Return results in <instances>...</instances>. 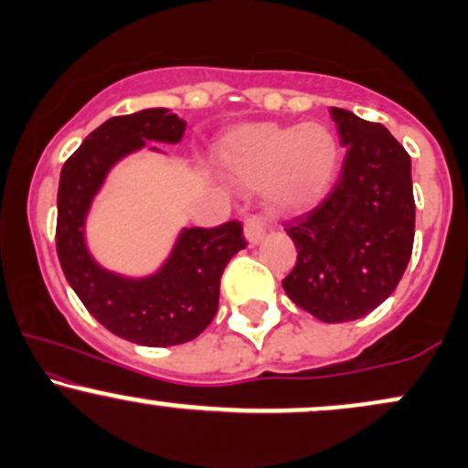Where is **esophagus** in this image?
<instances>
[{
    "instance_id": "34e87169",
    "label": "esophagus",
    "mask_w": 468,
    "mask_h": 468,
    "mask_svg": "<svg viewBox=\"0 0 468 468\" xmlns=\"http://www.w3.org/2000/svg\"><path fill=\"white\" fill-rule=\"evenodd\" d=\"M264 233H266V222H264V219H261L260 216L246 218L244 235H246V239L250 241V244H257V241L264 238Z\"/></svg>"
}]
</instances>
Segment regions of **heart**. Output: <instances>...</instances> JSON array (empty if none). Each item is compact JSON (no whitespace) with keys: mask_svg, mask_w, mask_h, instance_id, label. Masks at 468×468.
I'll return each instance as SVG.
<instances>
[{"mask_svg":"<svg viewBox=\"0 0 468 468\" xmlns=\"http://www.w3.org/2000/svg\"><path fill=\"white\" fill-rule=\"evenodd\" d=\"M336 133L321 122L241 127L219 147V160L239 180L268 182V196L282 208H305L325 196L335 180Z\"/></svg>","mask_w":468,"mask_h":468,"instance_id":"heart-1","label":"heart"}]
</instances>
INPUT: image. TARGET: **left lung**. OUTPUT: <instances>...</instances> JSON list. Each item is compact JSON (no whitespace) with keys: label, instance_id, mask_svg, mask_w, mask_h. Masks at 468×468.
<instances>
[{"label":"left lung","instance_id":"1","mask_svg":"<svg viewBox=\"0 0 468 468\" xmlns=\"http://www.w3.org/2000/svg\"><path fill=\"white\" fill-rule=\"evenodd\" d=\"M347 147L330 193L286 222L297 264L282 286L325 324H346L378 308L399 286L413 250L416 202L411 158L380 122L330 110Z\"/></svg>","mask_w":468,"mask_h":468}]
</instances>
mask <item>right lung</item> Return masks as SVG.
<instances>
[{"label":"right lung","mask_w":468,"mask_h":468,"mask_svg":"<svg viewBox=\"0 0 468 468\" xmlns=\"http://www.w3.org/2000/svg\"><path fill=\"white\" fill-rule=\"evenodd\" d=\"M185 118L155 107L114 116L66 160L57 196V255L63 275L88 313L112 335L147 347L193 341L218 313L219 279L230 257L246 249L239 222L186 229L158 275L132 282L94 264L83 219L107 169L144 141L178 143Z\"/></svg>","instance_id":"right-lung-1"}]
</instances>
